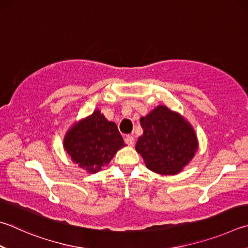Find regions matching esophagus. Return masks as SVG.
<instances>
[{
    "label": "esophagus",
    "instance_id": "esophagus-1",
    "mask_svg": "<svg viewBox=\"0 0 248 248\" xmlns=\"http://www.w3.org/2000/svg\"><path fill=\"white\" fill-rule=\"evenodd\" d=\"M124 142L125 144H128V145L132 146L134 144V138L132 136H130V134H128V136H125L124 138Z\"/></svg>",
    "mask_w": 248,
    "mask_h": 248
}]
</instances>
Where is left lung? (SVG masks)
<instances>
[{"mask_svg": "<svg viewBox=\"0 0 248 248\" xmlns=\"http://www.w3.org/2000/svg\"><path fill=\"white\" fill-rule=\"evenodd\" d=\"M140 123L143 136L139 138L136 150L150 170L160 174L179 173L194 157L196 134L177 112L157 106Z\"/></svg>", "mask_w": 248, "mask_h": 248, "instance_id": "1", "label": "left lung"}]
</instances>
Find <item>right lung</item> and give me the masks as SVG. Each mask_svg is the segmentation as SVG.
<instances>
[{
	"mask_svg": "<svg viewBox=\"0 0 248 248\" xmlns=\"http://www.w3.org/2000/svg\"><path fill=\"white\" fill-rule=\"evenodd\" d=\"M124 146L115 123L100 110L75 124L66 134L64 147L75 164L94 173L109 163L117 151Z\"/></svg>",
	"mask_w": 248,
	"mask_h": 248,
	"instance_id": "right-lung-1",
	"label": "right lung"
}]
</instances>
